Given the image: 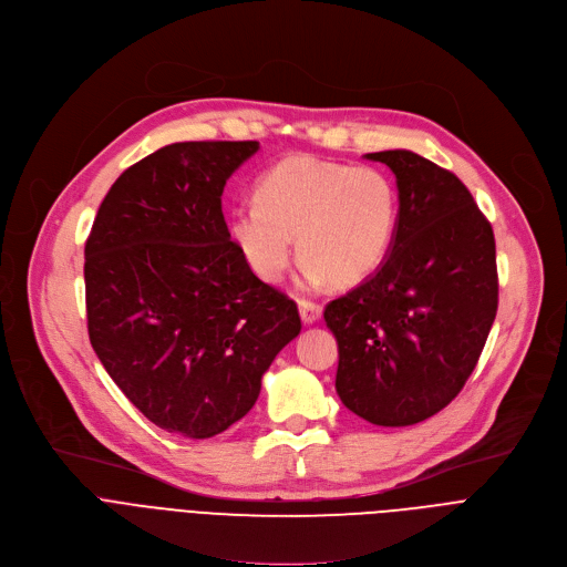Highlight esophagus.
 Wrapping results in <instances>:
<instances>
[{
	"label": "esophagus",
	"instance_id": "1",
	"mask_svg": "<svg viewBox=\"0 0 567 567\" xmlns=\"http://www.w3.org/2000/svg\"><path fill=\"white\" fill-rule=\"evenodd\" d=\"M322 316V307L311 299H299V318L303 324H313L316 320H320Z\"/></svg>",
	"mask_w": 567,
	"mask_h": 567
}]
</instances>
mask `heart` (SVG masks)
Segmentation results:
<instances>
[{
	"label": "heart",
	"instance_id": "b5f03b06",
	"mask_svg": "<svg viewBox=\"0 0 567 567\" xmlns=\"http://www.w3.org/2000/svg\"><path fill=\"white\" fill-rule=\"evenodd\" d=\"M400 193L374 165L290 156L256 184V204L229 213V238L249 270L277 284L292 260H303V281L354 286L372 275L393 245Z\"/></svg>",
	"mask_w": 567,
	"mask_h": 567
}]
</instances>
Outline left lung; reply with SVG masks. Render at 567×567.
Here are the masks:
<instances>
[{"mask_svg": "<svg viewBox=\"0 0 567 567\" xmlns=\"http://www.w3.org/2000/svg\"><path fill=\"white\" fill-rule=\"evenodd\" d=\"M393 169L400 217L372 277L324 309L336 393L359 417L409 426L465 385L497 316L495 236L450 169L409 150L365 154Z\"/></svg>", "mask_w": 567, "mask_h": 567, "instance_id": "1", "label": "left lung"}]
</instances>
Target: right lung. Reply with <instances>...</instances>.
Returning <instances> with one entry per match:
<instances>
[{
	"label": "right lung",
	"instance_id": "add662e5",
	"mask_svg": "<svg viewBox=\"0 0 567 567\" xmlns=\"http://www.w3.org/2000/svg\"><path fill=\"white\" fill-rule=\"evenodd\" d=\"M256 141L174 143L124 169L85 240L91 344L150 422L210 439L256 404L301 331L297 303L260 281L223 215Z\"/></svg>",
	"mask_w": 567,
	"mask_h": 567
}]
</instances>
